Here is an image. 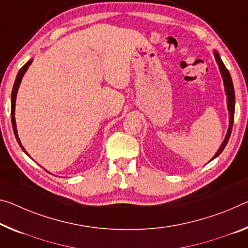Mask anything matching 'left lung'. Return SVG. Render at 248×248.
<instances>
[{
  "label": "left lung",
  "mask_w": 248,
  "mask_h": 248,
  "mask_svg": "<svg viewBox=\"0 0 248 248\" xmlns=\"http://www.w3.org/2000/svg\"><path fill=\"white\" fill-rule=\"evenodd\" d=\"M213 54H214V58L216 60V63L218 64V68H219V72H220V75H222V78H223V83H224V89H225V94L227 96V111H228V117H230V123H228V128H227V133L225 135V139H224L223 143L220 144V146L218 150H217L216 154L213 156V159L216 158L217 156H218L220 153H222L224 148H225L226 144L228 142V140H230V136H231V132H232V127H233V123H234V113H235V91H234V85H233V81H232V78H231V74L228 70L226 68V66L224 65L222 59H220V56L218 54V52L214 49L213 51ZM209 161V162H211Z\"/></svg>",
  "instance_id": "1"
}]
</instances>
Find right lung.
Returning <instances> with one entry per match:
<instances>
[{"instance_id":"add662e5","label":"right lung","mask_w":248,"mask_h":248,"mask_svg":"<svg viewBox=\"0 0 248 248\" xmlns=\"http://www.w3.org/2000/svg\"><path fill=\"white\" fill-rule=\"evenodd\" d=\"M33 62V59L29 60L28 62H26L23 67L21 68L20 71H18V73L16 75V78H15V82H14V85H13V90H12V94H11V117H12V126H13V132H14V135H15V139H16L18 145L22 147V150L24 153L30 156L28 152L25 151V148L23 147L21 140H20V137H18L17 134V128H16V122H15V103H16V95H17V91H18V87L21 85V82H22V78L24 74L26 73V71H28V68L30 67Z\"/></svg>"}]
</instances>
